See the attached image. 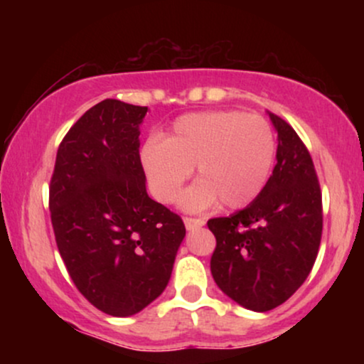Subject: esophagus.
<instances>
[{"mask_svg": "<svg viewBox=\"0 0 364 364\" xmlns=\"http://www.w3.org/2000/svg\"><path fill=\"white\" fill-rule=\"evenodd\" d=\"M183 220H185V225H186L188 231H195V229L202 228V225L205 224V220L200 219V217H185Z\"/></svg>", "mask_w": 364, "mask_h": 364, "instance_id": "obj_1", "label": "esophagus"}]
</instances>
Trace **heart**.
<instances>
[{"label": "heart", "mask_w": 364, "mask_h": 364, "mask_svg": "<svg viewBox=\"0 0 364 364\" xmlns=\"http://www.w3.org/2000/svg\"><path fill=\"white\" fill-rule=\"evenodd\" d=\"M274 129L260 114L219 109L178 118L164 140L149 139L140 149L150 193L162 203L178 198L191 168L198 181L181 196L186 210L250 205L269 183L275 161Z\"/></svg>", "instance_id": "obj_1"}]
</instances>
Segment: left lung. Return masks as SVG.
<instances>
[{
    "instance_id": "1",
    "label": "left lung",
    "mask_w": 364,
    "mask_h": 364,
    "mask_svg": "<svg viewBox=\"0 0 364 364\" xmlns=\"http://www.w3.org/2000/svg\"><path fill=\"white\" fill-rule=\"evenodd\" d=\"M277 164L243 210L207 223L215 236L212 277L224 294L253 311L291 298L310 275L323 228L318 176L306 145L277 114Z\"/></svg>"
}]
</instances>
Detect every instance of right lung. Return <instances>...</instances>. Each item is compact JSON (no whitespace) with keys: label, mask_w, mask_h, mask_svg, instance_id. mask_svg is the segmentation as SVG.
I'll return each instance as SVG.
<instances>
[{"label":"right lung","mask_w":364,"mask_h":364,"mask_svg":"<svg viewBox=\"0 0 364 364\" xmlns=\"http://www.w3.org/2000/svg\"><path fill=\"white\" fill-rule=\"evenodd\" d=\"M147 107L106 99L70 128L49 185L58 250L83 298L132 316L162 294L186 235L181 217L154 202L140 164Z\"/></svg>","instance_id":"1"}]
</instances>
